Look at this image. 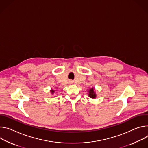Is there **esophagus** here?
<instances>
[{"label": "esophagus", "mask_w": 148, "mask_h": 148, "mask_svg": "<svg viewBox=\"0 0 148 148\" xmlns=\"http://www.w3.org/2000/svg\"><path fill=\"white\" fill-rule=\"evenodd\" d=\"M70 83H72V80H70Z\"/></svg>", "instance_id": "obj_1"}]
</instances>
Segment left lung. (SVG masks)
Segmentation results:
<instances>
[{"mask_svg":"<svg viewBox=\"0 0 148 148\" xmlns=\"http://www.w3.org/2000/svg\"><path fill=\"white\" fill-rule=\"evenodd\" d=\"M88 96L90 98H92V99H95L96 97V93L95 91V89L94 88H91L88 91Z\"/></svg>","mask_w":148,"mask_h":148,"instance_id":"obj_1","label":"left lung"}]
</instances>
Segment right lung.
Listing matches in <instances>:
<instances>
[{"label":"right lung","instance_id":"add662e5","mask_svg":"<svg viewBox=\"0 0 148 148\" xmlns=\"http://www.w3.org/2000/svg\"><path fill=\"white\" fill-rule=\"evenodd\" d=\"M50 92H51V94H52V95H53V94H54V93L55 92V90L52 89L51 90V91H50Z\"/></svg>","mask_w":148,"mask_h":148}]
</instances>
